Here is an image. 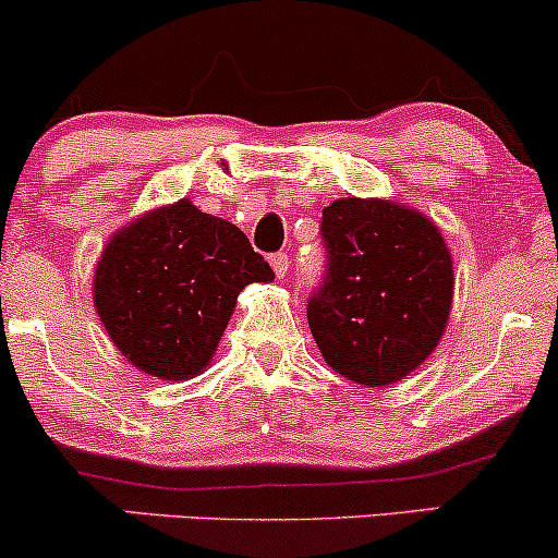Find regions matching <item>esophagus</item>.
I'll return each mask as SVG.
<instances>
[{
  "label": "esophagus",
  "instance_id": "1",
  "mask_svg": "<svg viewBox=\"0 0 558 558\" xmlns=\"http://www.w3.org/2000/svg\"><path fill=\"white\" fill-rule=\"evenodd\" d=\"M270 265H272V270H275V275H278V278H286L291 259H288L286 252H275V254H270Z\"/></svg>",
  "mask_w": 558,
  "mask_h": 558
}]
</instances>
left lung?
I'll return each mask as SVG.
<instances>
[{
    "label": "left lung",
    "instance_id": "1",
    "mask_svg": "<svg viewBox=\"0 0 558 558\" xmlns=\"http://www.w3.org/2000/svg\"><path fill=\"white\" fill-rule=\"evenodd\" d=\"M327 272L306 317L325 361L364 387L400 381L445 335L452 254L424 213L389 199H335L322 210Z\"/></svg>",
    "mask_w": 558,
    "mask_h": 558
}]
</instances>
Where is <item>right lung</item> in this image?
I'll return each instance as SVG.
<instances>
[{
  "mask_svg": "<svg viewBox=\"0 0 558 558\" xmlns=\"http://www.w3.org/2000/svg\"><path fill=\"white\" fill-rule=\"evenodd\" d=\"M272 278L244 231L179 199L113 233L93 304L132 366L181 381L210 364L239 293Z\"/></svg>",
  "mask_w": 558,
  "mask_h": 558,
  "instance_id": "1",
  "label": "right lung"
}]
</instances>
